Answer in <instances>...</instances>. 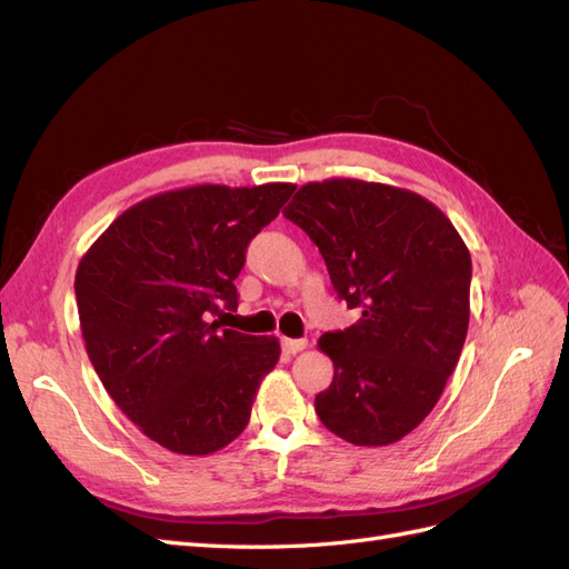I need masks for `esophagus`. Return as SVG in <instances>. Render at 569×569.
<instances>
[{
  "label": "esophagus",
  "instance_id": "34e87169",
  "mask_svg": "<svg viewBox=\"0 0 569 569\" xmlns=\"http://www.w3.org/2000/svg\"><path fill=\"white\" fill-rule=\"evenodd\" d=\"M308 347V339H282V349L287 353H299Z\"/></svg>",
  "mask_w": 569,
  "mask_h": 569
}]
</instances>
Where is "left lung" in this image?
Listing matches in <instances>:
<instances>
[{"instance_id": "left-lung-1", "label": "left lung", "mask_w": 569, "mask_h": 569, "mask_svg": "<svg viewBox=\"0 0 569 569\" xmlns=\"http://www.w3.org/2000/svg\"><path fill=\"white\" fill-rule=\"evenodd\" d=\"M284 216L313 239L339 299L358 322L327 332L330 389L320 422L356 446H389L412 432L446 387L468 335L472 261L432 201L353 178L308 182Z\"/></svg>"}]
</instances>
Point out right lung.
Segmentation results:
<instances>
[{
    "mask_svg": "<svg viewBox=\"0 0 569 569\" xmlns=\"http://www.w3.org/2000/svg\"><path fill=\"white\" fill-rule=\"evenodd\" d=\"M291 182L192 184L130 206L84 251L76 299L84 349L116 406L151 441L209 456L244 432L278 337L220 330L251 239Z\"/></svg>",
    "mask_w": 569,
    "mask_h": 569,
    "instance_id": "add662e5",
    "label": "right lung"
}]
</instances>
